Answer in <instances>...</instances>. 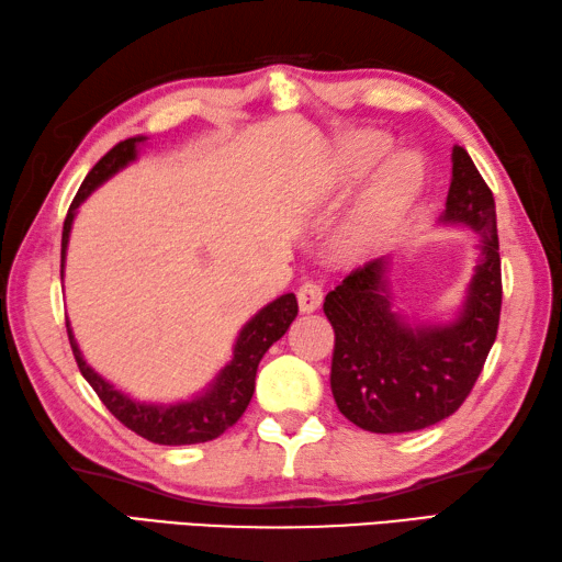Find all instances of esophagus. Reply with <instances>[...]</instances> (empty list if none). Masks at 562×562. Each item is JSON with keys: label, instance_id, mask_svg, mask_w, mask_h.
<instances>
[{"label": "esophagus", "instance_id": "34e87169", "mask_svg": "<svg viewBox=\"0 0 562 562\" xmlns=\"http://www.w3.org/2000/svg\"><path fill=\"white\" fill-rule=\"evenodd\" d=\"M323 303V285L317 281H303L301 289H297V305H301L303 313H313Z\"/></svg>", "mask_w": 562, "mask_h": 562}]
</instances>
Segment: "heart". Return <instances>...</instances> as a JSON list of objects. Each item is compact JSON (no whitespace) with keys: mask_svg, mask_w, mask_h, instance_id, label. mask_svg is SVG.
Segmentation results:
<instances>
[{"mask_svg":"<svg viewBox=\"0 0 562 562\" xmlns=\"http://www.w3.org/2000/svg\"><path fill=\"white\" fill-rule=\"evenodd\" d=\"M385 137L378 133H366L353 137L347 145V162L351 169H363L371 165L378 155L385 153ZM422 181V165L415 155L397 153L387 159L385 167L378 175L369 196L359 205L357 215L345 231V249L361 251L385 231V225L393 221V215L409 201Z\"/></svg>","mask_w":562,"mask_h":562,"instance_id":"1","label":"heart"}]
</instances>
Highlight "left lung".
Returning <instances> with one entry per match:
<instances>
[{
  "instance_id": "1",
  "label": "left lung",
  "mask_w": 562,
  "mask_h": 562,
  "mask_svg": "<svg viewBox=\"0 0 562 562\" xmlns=\"http://www.w3.org/2000/svg\"><path fill=\"white\" fill-rule=\"evenodd\" d=\"M443 221L465 223L483 239V261L463 315L449 327H407L391 313L385 261L353 269L325 295L335 329L329 385L341 415L375 434L427 429L465 403L497 339L502 261L495 199L471 155L453 147Z\"/></svg>"
}]
</instances>
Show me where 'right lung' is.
I'll return each mask as SVG.
<instances>
[{"label": "right lung", "instance_id": "right-lung-1", "mask_svg": "<svg viewBox=\"0 0 562 562\" xmlns=\"http://www.w3.org/2000/svg\"><path fill=\"white\" fill-rule=\"evenodd\" d=\"M145 137H128L119 145H113L111 150L91 167L87 179L79 187L77 196L70 203L67 211L65 225H63V251H60V267H65V249L67 239H70V227L77 205L82 203L91 191H94L101 181H106L111 175H116L121 167H125L135 159V145L143 143ZM297 315V301L293 293H285L277 301L269 303L265 311L255 315L239 331V339L235 345V359L231 366H225V371L217 375L215 385L209 393L191 400V403L169 405V407H155V405H140L133 403L131 397L113 391L104 378H99L89 369L87 361L79 353L72 329L67 325V337H70V347L75 353V361L79 371L87 378V383L94 387L101 403L116 417L123 427L135 431L137 437H143L153 443L162 446H187V443H203L221 437L225 429L237 425V419L245 415L251 395H255V378L259 361L265 359V353L273 341H279L285 329Z\"/></svg>", "mask_w": 562, "mask_h": 562}]
</instances>
